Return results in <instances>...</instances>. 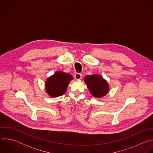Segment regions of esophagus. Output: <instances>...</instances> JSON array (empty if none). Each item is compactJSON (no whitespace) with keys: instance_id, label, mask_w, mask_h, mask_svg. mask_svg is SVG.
Instances as JSON below:
<instances>
[{"instance_id":"1","label":"esophagus","mask_w":153,"mask_h":153,"mask_svg":"<svg viewBox=\"0 0 153 153\" xmlns=\"http://www.w3.org/2000/svg\"><path fill=\"white\" fill-rule=\"evenodd\" d=\"M74 77L76 80H79L82 78V74L80 73H76L74 74Z\"/></svg>"}]
</instances>
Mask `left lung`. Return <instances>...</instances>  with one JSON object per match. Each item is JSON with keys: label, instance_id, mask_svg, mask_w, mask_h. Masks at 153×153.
<instances>
[{"label": "left lung", "instance_id": "1", "mask_svg": "<svg viewBox=\"0 0 153 153\" xmlns=\"http://www.w3.org/2000/svg\"><path fill=\"white\" fill-rule=\"evenodd\" d=\"M84 81L91 94L96 98L105 96L109 92V85L107 81L99 74L86 76Z\"/></svg>", "mask_w": 153, "mask_h": 153}]
</instances>
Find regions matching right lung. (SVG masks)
I'll list each match as a JSON object with an SVG mask.
<instances>
[{"instance_id": "add662e5", "label": "right lung", "mask_w": 153, "mask_h": 153, "mask_svg": "<svg viewBox=\"0 0 153 153\" xmlns=\"http://www.w3.org/2000/svg\"><path fill=\"white\" fill-rule=\"evenodd\" d=\"M73 77L71 75L60 71L49 77L45 82L46 91L51 97L62 96L67 91V87Z\"/></svg>"}]
</instances>
